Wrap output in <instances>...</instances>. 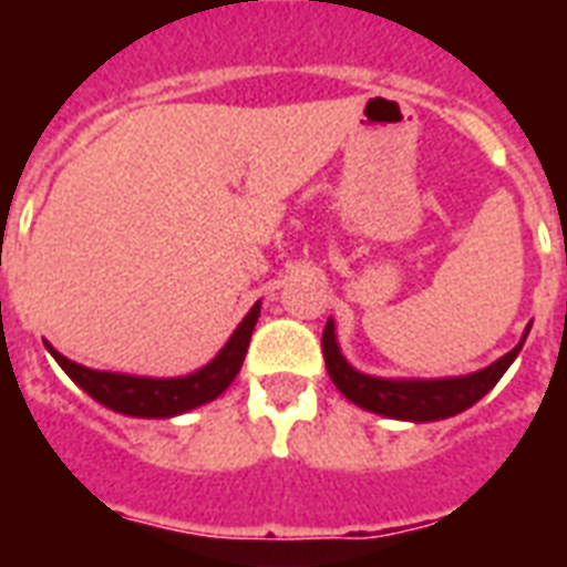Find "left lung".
<instances>
[{
  "label": "left lung",
  "mask_w": 567,
  "mask_h": 567,
  "mask_svg": "<svg viewBox=\"0 0 567 567\" xmlns=\"http://www.w3.org/2000/svg\"><path fill=\"white\" fill-rule=\"evenodd\" d=\"M529 332V329H527ZM527 341V336H524ZM520 341L515 350L497 359L494 364L483 368V371L467 373V377L456 379H377L364 377V373L353 371L344 362V355L338 350L336 341V323L329 320L323 329V359H327V371L336 382V388L347 400H353L355 405H362L368 412L385 414V417H396V421H441L450 414H458L471 409L476 400H483L497 379L506 373L515 355L520 353Z\"/></svg>",
  "instance_id": "8db88e82"
}]
</instances>
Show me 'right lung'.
Segmentation results:
<instances>
[{"mask_svg": "<svg viewBox=\"0 0 567 567\" xmlns=\"http://www.w3.org/2000/svg\"><path fill=\"white\" fill-rule=\"evenodd\" d=\"M256 320L258 302L249 309L247 318L240 320V327L235 329L229 344L223 347L212 364H205L203 371L179 379H146L126 377V373L91 371V368H82V364L64 359L49 344L47 350L55 355V362L64 368L66 377L73 379L75 385L84 388L93 400H100L102 405H109L114 412L132 414V417H173V414L188 412V409H196V405L220 396L231 385V379L238 377L244 355H247Z\"/></svg>", "mask_w": 567, "mask_h": 567, "instance_id": "add662e5", "label": "right lung"}]
</instances>
